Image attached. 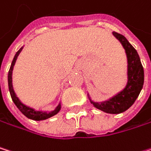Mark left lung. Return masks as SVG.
<instances>
[{"mask_svg": "<svg viewBox=\"0 0 151 151\" xmlns=\"http://www.w3.org/2000/svg\"><path fill=\"white\" fill-rule=\"evenodd\" d=\"M113 35L120 41L127 56L128 81L125 88L117 95L104 102H94L89 95L88 99L93 106L107 114H120L130 108L141 92L144 83V70L141 59L135 48L121 34L113 32Z\"/></svg>", "mask_w": 151, "mask_h": 151, "instance_id": "8db88e82", "label": "left lung"}]
</instances>
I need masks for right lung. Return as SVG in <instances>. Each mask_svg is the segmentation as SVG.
<instances>
[{
  "mask_svg": "<svg viewBox=\"0 0 151 151\" xmlns=\"http://www.w3.org/2000/svg\"><path fill=\"white\" fill-rule=\"evenodd\" d=\"M23 49V47H21L17 52L16 55L13 58V61L12 63V65H10V68H9V73H8V84H9V93H10V96H12V101L14 102V104L16 105V106L19 109V111L25 115L27 116L29 119H32V120H35V121H42V120H45L47 118H50L53 115H55L60 110H61V104H59L57 106V107L52 110L51 112H43V111H37L33 108H31L29 106H27L26 105H24L19 99V98L16 96V93L13 89V86H12V70H13V67L15 65V63H16V60L19 56V55L20 53L21 50Z\"/></svg>",
  "mask_w": 151,
  "mask_h": 151,
  "instance_id": "add662e5",
  "label": "right lung"
}]
</instances>
